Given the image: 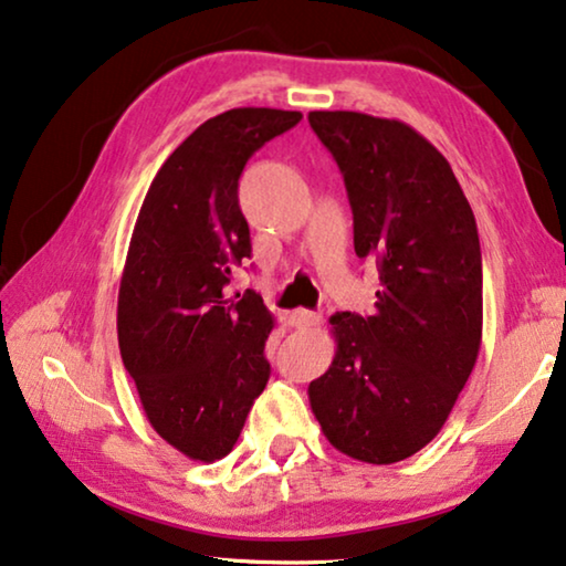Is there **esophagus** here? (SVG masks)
<instances>
[{"instance_id":"34e87169","label":"esophagus","mask_w":566,"mask_h":566,"mask_svg":"<svg viewBox=\"0 0 566 566\" xmlns=\"http://www.w3.org/2000/svg\"><path fill=\"white\" fill-rule=\"evenodd\" d=\"M321 321V313L308 308H295L289 313V324L293 328H313Z\"/></svg>"}]
</instances>
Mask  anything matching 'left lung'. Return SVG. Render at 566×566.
<instances>
[{
	"label": "left lung",
	"instance_id": "8db88e82",
	"mask_svg": "<svg viewBox=\"0 0 566 566\" xmlns=\"http://www.w3.org/2000/svg\"><path fill=\"white\" fill-rule=\"evenodd\" d=\"M344 174L354 250L379 268L371 316L336 313V356L308 385L328 442L389 465L446 424L483 334V263L471 205L446 156L412 126L356 111H311Z\"/></svg>",
	"mask_w": 566,
	"mask_h": 566
}]
</instances>
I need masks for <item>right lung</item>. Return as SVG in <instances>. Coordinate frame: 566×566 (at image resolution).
I'll list each match as a JSON object with an SVG mask.
<instances>
[{"label": "right lung", "mask_w": 566, "mask_h": 566, "mask_svg": "<svg viewBox=\"0 0 566 566\" xmlns=\"http://www.w3.org/2000/svg\"><path fill=\"white\" fill-rule=\"evenodd\" d=\"M298 111L232 108L205 120L156 171L118 289V346L151 428L192 460L224 458L271 377L273 313L224 293L250 258L240 174Z\"/></svg>", "instance_id": "obj_1"}]
</instances>
